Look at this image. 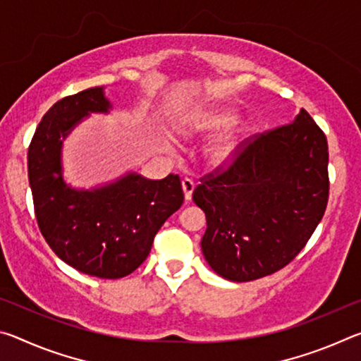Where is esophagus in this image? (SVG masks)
I'll return each instance as SVG.
<instances>
[{
    "instance_id": "obj_1",
    "label": "esophagus",
    "mask_w": 361,
    "mask_h": 361,
    "mask_svg": "<svg viewBox=\"0 0 361 361\" xmlns=\"http://www.w3.org/2000/svg\"><path fill=\"white\" fill-rule=\"evenodd\" d=\"M181 186H183V191H185V199L186 200H191L192 197V191H194V181L191 178H185L181 181Z\"/></svg>"
}]
</instances>
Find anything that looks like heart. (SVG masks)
<instances>
[{
    "instance_id": "1",
    "label": "heart",
    "mask_w": 361,
    "mask_h": 361,
    "mask_svg": "<svg viewBox=\"0 0 361 361\" xmlns=\"http://www.w3.org/2000/svg\"><path fill=\"white\" fill-rule=\"evenodd\" d=\"M235 116L228 111H215V113H205L192 116L191 119L186 122V126H183V133L186 135H216V133L229 129L231 126H234ZM232 151H234V142L231 138L221 140L218 145L212 148L210 156L213 162L223 164L231 157Z\"/></svg>"
}]
</instances>
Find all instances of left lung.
Returning <instances> with one entry per match:
<instances>
[{
    "mask_svg": "<svg viewBox=\"0 0 361 361\" xmlns=\"http://www.w3.org/2000/svg\"><path fill=\"white\" fill-rule=\"evenodd\" d=\"M192 200L205 212L207 262L231 282H250L296 258L326 210L328 142L301 109L291 124L256 133L231 164L200 178Z\"/></svg>",
    "mask_w": 361,
    "mask_h": 361,
    "instance_id": "8db88e82",
    "label": "left lung"
}]
</instances>
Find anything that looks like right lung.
<instances>
[{
    "instance_id": "add662e5",
    "label": "right lung",
    "mask_w": 361,
    "mask_h": 361,
    "mask_svg": "<svg viewBox=\"0 0 361 361\" xmlns=\"http://www.w3.org/2000/svg\"><path fill=\"white\" fill-rule=\"evenodd\" d=\"M111 108L103 87L59 100L36 127L28 148V180L42 237L60 259L99 279L132 274L149 255L157 231L180 209L178 175L148 180L129 173L111 185L78 191L63 181L60 149L89 113Z\"/></svg>"
}]
</instances>
